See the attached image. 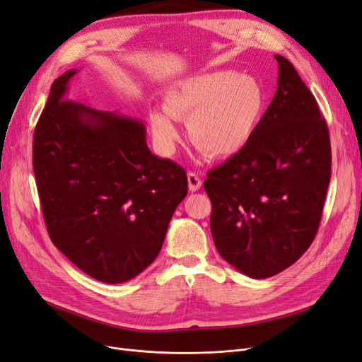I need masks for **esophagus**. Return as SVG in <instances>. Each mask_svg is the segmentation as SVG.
<instances>
[{
	"mask_svg": "<svg viewBox=\"0 0 362 362\" xmlns=\"http://www.w3.org/2000/svg\"><path fill=\"white\" fill-rule=\"evenodd\" d=\"M202 185H203L202 177H199L197 173L189 171V173H188V186H189V191H191V192L198 191L199 188H202Z\"/></svg>",
	"mask_w": 362,
	"mask_h": 362,
	"instance_id": "esophagus-1",
	"label": "esophagus"
}]
</instances>
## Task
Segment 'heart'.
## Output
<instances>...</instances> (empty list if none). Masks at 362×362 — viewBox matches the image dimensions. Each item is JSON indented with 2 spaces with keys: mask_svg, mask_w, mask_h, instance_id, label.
I'll use <instances>...</instances> for the list:
<instances>
[{
  "mask_svg": "<svg viewBox=\"0 0 362 362\" xmlns=\"http://www.w3.org/2000/svg\"><path fill=\"white\" fill-rule=\"evenodd\" d=\"M265 92L259 80L233 70L199 74L165 93L164 112L151 113V129L160 151L176 149L175 120H188L191 143L211 159H228L247 144L264 112Z\"/></svg>",
  "mask_w": 362,
  "mask_h": 362,
  "instance_id": "1",
  "label": "heart"
}]
</instances>
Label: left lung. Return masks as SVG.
<instances>
[{
	"mask_svg": "<svg viewBox=\"0 0 362 362\" xmlns=\"http://www.w3.org/2000/svg\"><path fill=\"white\" fill-rule=\"evenodd\" d=\"M274 58L269 109L243 149L204 180L219 255L253 279L284 272L309 249L331 179L325 119L293 65Z\"/></svg>",
	"mask_w": 362,
	"mask_h": 362,
	"instance_id": "obj_1",
	"label": "left lung"
}]
</instances>
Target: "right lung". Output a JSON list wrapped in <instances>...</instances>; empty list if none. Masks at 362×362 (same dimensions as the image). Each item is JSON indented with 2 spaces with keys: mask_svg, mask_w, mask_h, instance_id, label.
I'll return each instance as SVG.
<instances>
[{
  "mask_svg": "<svg viewBox=\"0 0 362 362\" xmlns=\"http://www.w3.org/2000/svg\"><path fill=\"white\" fill-rule=\"evenodd\" d=\"M76 73L52 83L37 122V189L53 245L88 276L122 284L158 257L188 177L149 151L141 120L65 100Z\"/></svg>",
  "mask_w": 362,
  "mask_h": 362,
  "instance_id": "add662e5",
  "label": "right lung"
}]
</instances>
